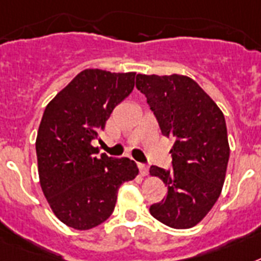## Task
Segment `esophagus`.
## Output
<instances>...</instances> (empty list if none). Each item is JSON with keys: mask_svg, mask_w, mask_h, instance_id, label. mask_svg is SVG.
Here are the masks:
<instances>
[{"mask_svg": "<svg viewBox=\"0 0 261 261\" xmlns=\"http://www.w3.org/2000/svg\"><path fill=\"white\" fill-rule=\"evenodd\" d=\"M139 169H140V173L143 174V176H145V174L148 173V171H149L148 165H145V164H139Z\"/></svg>", "mask_w": 261, "mask_h": 261, "instance_id": "esophagus-1", "label": "esophagus"}]
</instances>
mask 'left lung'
<instances>
[{"label": "left lung", "instance_id": "obj_1", "mask_svg": "<svg viewBox=\"0 0 261 261\" xmlns=\"http://www.w3.org/2000/svg\"><path fill=\"white\" fill-rule=\"evenodd\" d=\"M161 133L173 137L172 169L150 167L167 185V196L152 204L150 215L176 229L200 223L219 199L228 160L227 125L216 102L192 79L180 74H137Z\"/></svg>", "mask_w": 261, "mask_h": 261}]
</instances>
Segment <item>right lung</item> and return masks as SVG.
<instances>
[{
	"label": "right lung",
	"instance_id": "right-lung-1",
	"mask_svg": "<svg viewBox=\"0 0 261 261\" xmlns=\"http://www.w3.org/2000/svg\"><path fill=\"white\" fill-rule=\"evenodd\" d=\"M135 72L85 69L46 105L36 140L40 184L51 211L85 231L115 210L122 182L139 174L128 157L96 156L92 145L116 107L132 93Z\"/></svg>",
	"mask_w": 261,
	"mask_h": 261
}]
</instances>
